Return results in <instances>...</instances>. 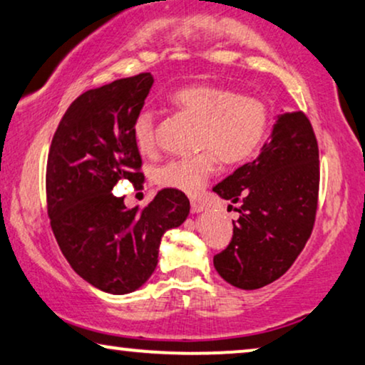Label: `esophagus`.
<instances>
[{"label": "esophagus", "mask_w": 365, "mask_h": 365, "mask_svg": "<svg viewBox=\"0 0 365 365\" xmlns=\"http://www.w3.org/2000/svg\"><path fill=\"white\" fill-rule=\"evenodd\" d=\"M191 211L192 213H201V211H205V205L200 201H191Z\"/></svg>", "instance_id": "34e87169"}]
</instances>
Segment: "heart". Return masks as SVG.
<instances>
[{
  "instance_id": "heart-1",
  "label": "heart",
  "mask_w": 365,
  "mask_h": 365,
  "mask_svg": "<svg viewBox=\"0 0 365 365\" xmlns=\"http://www.w3.org/2000/svg\"><path fill=\"white\" fill-rule=\"evenodd\" d=\"M170 105L200 125L196 147L201 154L170 160L155 170L159 186L196 195L217 170L218 156L225 165L244 164L255 155L271 128V110L262 100L217 84H190L175 89ZM157 120L150 110L135 116L133 138L142 152L157 145Z\"/></svg>"
}]
</instances>
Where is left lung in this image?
<instances>
[{"label":"left lung","instance_id":"1","mask_svg":"<svg viewBox=\"0 0 365 365\" xmlns=\"http://www.w3.org/2000/svg\"><path fill=\"white\" fill-rule=\"evenodd\" d=\"M318 187V143L308 116L279 115L257 159L213 187L240 215L232 242L213 257L220 276L240 289H259L281 277L312 235Z\"/></svg>","mask_w":365,"mask_h":365}]
</instances>
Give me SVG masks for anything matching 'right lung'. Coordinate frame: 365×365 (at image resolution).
Masks as SVG:
<instances>
[{"label":"right lung","mask_w":365,"mask_h":365,"mask_svg":"<svg viewBox=\"0 0 365 365\" xmlns=\"http://www.w3.org/2000/svg\"><path fill=\"white\" fill-rule=\"evenodd\" d=\"M154 78L142 73L89 89L67 108L47 159V210L62 254L84 281L110 294L138 289L155 271L162 235L190 215L182 191L165 187L143 210L111 190L121 179L142 187L133 138Z\"/></svg>","instance_id":"1"}]
</instances>
